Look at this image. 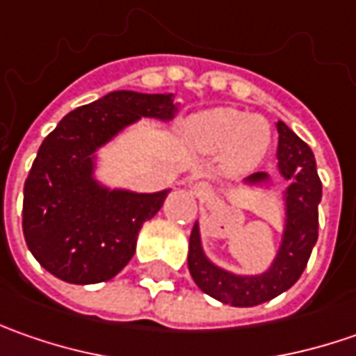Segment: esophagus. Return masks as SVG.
<instances>
[{
    "instance_id": "obj_1",
    "label": "esophagus",
    "mask_w": 356,
    "mask_h": 356,
    "mask_svg": "<svg viewBox=\"0 0 356 356\" xmlns=\"http://www.w3.org/2000/svg\"><path fill=\"white\" fill-rule=\"evenodd\" d=\"M198 190H200V192H208V188H206L204 184H198Z\"/></svg>"
}]
</instances>
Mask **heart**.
<instances>
[{
	"instance_id": "obj_1",
	"label": "heart",
	"mask_w": 356,
	"mask_h": 356,
	"mask_svg": "<svg viewBox=\"0 0 356 356\" xmlns=\"http://www.w3.org/2000/svg\"><path fill=\"white\" fill-rule=\"evenodd\" d=\"M190 138L206 152H224L236 170H248L266 156L269 124L266 118L250 117L234 108H213L194 117L188 124Z\"/></svg>"
}]
</instances>
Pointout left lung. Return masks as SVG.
Wrapping results in <instances>:
<instances>
[{
  "label": "left lung",
  "mask_w": 356,
  "mask_h": 356,
  "mask_svg": "<svg viewBox=\"0 0 356 356\" xmlns=\"http://www.w3.org/2000/svg\"><path fill=\"white\" fill-rule=\"evenodd\" d=\"M280 132V172L291 186L287 188V224L283 234L281 250L264 275L239 277L216 267L202 252L198 224L190 234L188 269L200 289L213 299L234 305L253 307L287 291L301 277L307 267L309 255L319 236V202H321V180L315 166V156L285 122H277ZM267 176L255 172L248 180L264 182Z\"/></svg>",
  "instance_id": "8db88e82"
}]
</instances>
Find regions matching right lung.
I'll use <instances>...</instances> for the list:
<instances>
[{
	"mask_svg": "<svg viewBox=\"0 0 356 356\" xmlns=\"http://www.w3.org/2000/svg\"><path fill=\"white\" fill-rule=\"evenodd\" d=\"M174 113L170 95L115 90L71 111L43 140L23 186V236L49 273L87 285L129 264L140 227L168 192L104 190L92 180V152L140 117L170 120Z\"/></svg>",
	"mask_w": 356,
	"mask_h": 356,
	"instance_id": "obj_1",
	"label": "right lung"
}]
</instances>
